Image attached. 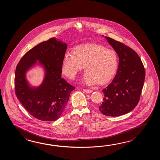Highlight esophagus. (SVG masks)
Masks as SVG:
<instances>
[{
    "instance_id": "1",
    "label": "esophagus",
    "mask_w": 160,
    "mask_h": 160,
    "mask_svg": "<svg viewBox=\"0 0 160 160\" xmlns=\"http://www.w3.org/2000/svg\"><path fill=\"white\" fill-rule=\"evenodd\" d=\"M83 91L86 93H90L92 92V90H89V89H83Z\"/></svg>"
}]
</instances>
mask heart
<instances>
[{
  "label": "heart",
  "instance_id": "b5f03b06",
  "mask_svg": "<svg viewBox=\"0 0 160 160\" xmlns=\"http://www.w3.org/2000/svg\"><path fill=\"white\" fill-rule=\"evenodd\" d=\"M85 66L82 82L86 85H104L116 74L118 59L116 52L102 45L86 44L76 47L72 52H66L62 61V72L70 79L75 78Z\"/></svg>",
  "mask_w": 160,
  "mask_h": 160
}]
</instances>
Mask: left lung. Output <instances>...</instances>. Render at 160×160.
Returning <instances> with one entry per match:
<instances>
[{"label":"left lung","mask_w":160,"mask_h":160,"mask_svg":"<svg viewBox=\"0 0 160 160\" xmlns=\"http://www.w3.org/2000/svg\"><path fill=\"white\" fill-rule=\"evenodd\" d=\"M105 38L118 55L119 64L115 77L102 90L103 102L99 109L105 116L117 117L131 112L138 104L145 72L138 55L133 49L112 38Z\"/></svg>","instance_id":"1"}]
</instances>
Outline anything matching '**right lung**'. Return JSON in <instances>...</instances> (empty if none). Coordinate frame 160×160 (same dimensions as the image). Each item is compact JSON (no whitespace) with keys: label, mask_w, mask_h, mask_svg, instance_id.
Instances as JSON below:
<instances>
[{"label":"right lung","mask_w":160,"mask_h":160,"mask_svg":"<svg viewBox=\"0 0 160 160\" xmlns=\"http://www.w3.org/2000/svg\"><path fill=\"white\" fill-rule=\"evenodd\" d=\"M67 47L66 43L52 38L27 52L17 66L15 94L27 112L37 119L43 121L58 119L68 103L70 92L75 89L61 78L62 65ZM37 64L44 68V78L39 86L33 87L28 81L26 73Z\"/></svg>","instance_id":"1"}]
</instances>
